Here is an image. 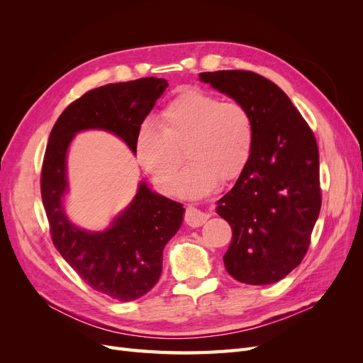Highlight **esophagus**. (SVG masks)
<instances>
[{"label":"esophagus","mask_w":363,"mask_h":363,"mask_svg":"<svg viewBox=\"0 0 363 363\" xmlns=\"http://www.w3.org/2000/svg\"><path fill=\"white\" fill-rule=\"evenodd\" d=\"M208 216H211V215L200 211V208H196L195 206H188V207H186L184 221H186V224L191 225V227H200L207 221Z\"/></svg>","instance_id":"esophagus-1"}]
</instances>
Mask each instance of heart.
<instances>
[{"label":"heart","instance_id":"1","mask_svg":"<svg viewBox=\"0 0 363 363\" xmlns=\"http://www.w3.org/2000/svg\"><path fill=\"white\" fill-rule=\"evenodd\" d=\"M255 147V125L247 107L221 101L212 94L184 91L163 108L160 130L144 124L136 135V156L157 188L172 189L185 150L190 167L174 184L183 199L211 194L218 182H232L244 172Z\"/></svg>","mask_w":363,"mask_h":363}]
</instances>
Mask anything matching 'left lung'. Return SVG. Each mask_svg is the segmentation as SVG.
Instances as JSON below:
<instances>
[{
  "mask_svg": "<svg viewBox=\"0 0 363 363\" xmlns=\"http://www.w3.org/2000/svg\"><path fill=\"white\" fill-rule=\"evenodd\" d=\"M200 80L244 104L255 125L247 168L216 201V213L233 230L225 269L247 284L276 283L301 263L320 215L315 136L289 96L265 77L216 71Z\"/></svg>",
  "mask_w": 363,
  "mask_h": 363,
  "instance_id": "left-lung-1",
  "label": "left lung"
}]
</instances>
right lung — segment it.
Returning a JSON list of instances; mask_svg holds the SVG:
<instances>
[{
    "instance_id": "1",
    "label": "right lung",
    "mask_w": 363,
    "mask_h": 363,
    "mask_svg": "<svg viewBox=\"0 0 363 363\" xmlns=\"http://www.w3.org/2000/svg\"><path fill=\"white\" fill-rule=\"evenodd\" d=\"M167 87L164 79L148 77L86 92L56 121L43 157L40 192L54 245L84 283L118 301H133L157 283L164 245L182 227L184 207L140 180L133 200L107 228L75 225L65 212L68 150L80 131L103 130L136 155L138 131Z\"/></svg>"
}]
</instances>
